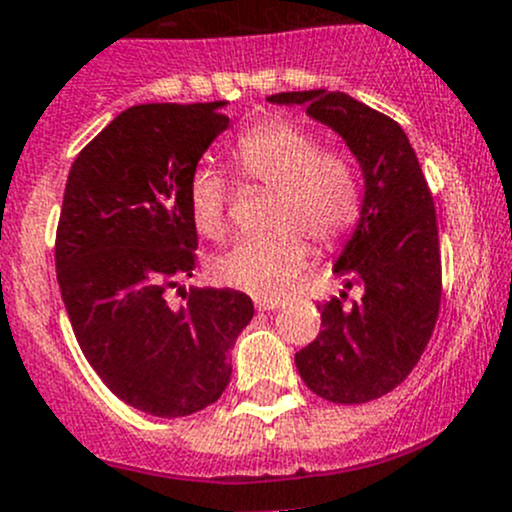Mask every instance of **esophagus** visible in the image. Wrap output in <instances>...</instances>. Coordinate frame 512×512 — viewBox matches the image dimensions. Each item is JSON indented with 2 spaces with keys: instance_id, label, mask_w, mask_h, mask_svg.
Returning <instances> with one entry per match:
<instances>
[{
  "instance_id": "obj_1",
  "label": "esophagus",
  "mask_w": 512,
  "mask_h": 512,
  "mask_svg": "<svg viewBox=\"0 0 512 512\" xmlns=\"http://www.w3.org/2000/svg\"><path fill=\"white\" fill-rule=\"evenodd\" d=\"M282 305L280 297H255V307L260 312H267V310H277V307Z\"/></svg>"
}]
</instances>
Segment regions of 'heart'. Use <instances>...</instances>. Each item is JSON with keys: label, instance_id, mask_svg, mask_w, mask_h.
Listing matches in <instances>:
<instances>
[{"label": "heart", "instance_id": "1", "mask_svg": "<svg viewBox=\"0 0 512 512\" xmlns=\"http://www.w3.org/2000/svg\"><path fill=\"white\" fill-rule=\"evenodd\" d=\"M245 182L275 190L270 225L277 232L250 237L212 260V280L250 295H282L310 260L302 231L322 247L350 235L360 220L362 192L352 162L322 150L315 132L287 119H270L245 132L230 152ZM230 187L210 167H200L187 185L195 230L207 240L227 232Z\"/></svg>", "mask_w": 512, "mask_h": 512}]
</instances>
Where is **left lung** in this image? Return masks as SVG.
<instances>
[{
	"instance_id": "1",
	"label": "left lung",
	"mask_w": 512,
	"mask_h": 512,
	"mask_svg": "<svg viewBox=\"0 0 512 512\" xmlns=\"http://www.w3.org/2000/svg\"><path fill=\"white\" fill-rule=\"evenodd\" d=\"M302 104L345 140L365 177L360 220L332 270L347 292L320 307L322 330L295 355L307 388L340 405L382 398L410 375L440 312L438 220L413 145L395 119L345 92L307 89L267 97Z\"/></svg>"
}]
</instances>
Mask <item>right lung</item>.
Returning a JSON list of instances; mask_svg holds the SVG:
<instances>
[{
    "label": "right lung",
    "instance_id": "right-lung-1",
    "mask_svg": "<svg viewBox=\"0 0 512 512\" xmlns=\"http://www.w3.org/2000/svg\"><path fill=\"white\" fill-rule=\"evenodd\" d=\"M227 102L137 104L84 147L69 170L54 260L84 357L132 408L185 418L215 403L230 350L255 315L245 292L192 287L197 230L187 185L230 119Z\"/></svg>",
    "mask_w": 512,
    "mask_h": 512
}]
</instances>
